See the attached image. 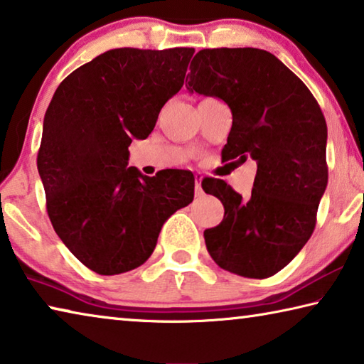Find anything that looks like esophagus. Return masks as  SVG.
<instances>
[{
    "mask_svg": "<svg viewBox=\"0 0 364 364\" xmlns=\"http://www.w3.org/2000/svg\"><path fill=\"white\" fill-rule=\"evenodd\" d=\"M201 181H203V177L195 176V192H196V195H201V192H203V190H201Z\"/></svg>",
    "mask_w": 364,
    "mask_h": 364,
    "instance_id": "34e87169",
    "label": "esophagus"
}]
</instances>
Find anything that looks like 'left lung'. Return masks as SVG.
Listing matches in <instances>:
<instances>
[{"label":"left lung","mask_w":364,"mask_h":364,"mask_svg":"<svg viewBox=\"0 0 364 364\" xmlns=\"http://www.w3.org/2000/svg\"><path fill=\"white\" fill-rule=\"evenodd\" d=\"M187 90L223 100L232 129L223 161H256L250 198L221 178L201 187L224 205L221 224L205 230L223 269L266 279L299 255L316 225L327 187V126L311 92L282 61L258 48H214L195 55Z\"/></svg>","instance_id":"obj_1"}]
</instances>
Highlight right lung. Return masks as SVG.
<instances>
[{
    "label": "right lung",
    "mask_w": 364,
    "mask_h": 364,
    "mask_svg": "<svg viewBox=\"0 0 364 364\" xmlns=\"http://www.w3.org/2000/svg\"><path fill=\"white\" fill-rule=\"evenodd\" d=\"M193 48H117L59 83L37 156L53 229L82 264L101 276L150 258L163 224L192 203L195 177L127 168L134 139L145 140L166 101L183 85Z\"/></svg>",
    "instance_id": "1"
}]
</instances>
